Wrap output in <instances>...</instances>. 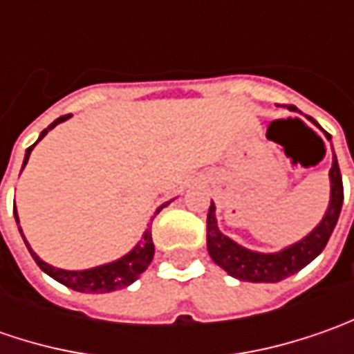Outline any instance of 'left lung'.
Returning <instances> with one entry per match:
<instances>
[{"label": "left lung", "instance_id": "left-lung-1", "mask_svg": "<svg viewBox=\"0 0 354 354\" xmlns=\"http://www.w3.org/2000/svg\"><path fill=\"white\" fill-rule=\"evenodd\" d=\"M329 175H331V203L321 225L309 236L278 254H258V252L246 250L225 236L216 226L214 205L211 203V209L207 214V248L214 264L221 266L234 278L254 281V283L260 281L274 283L279 279L290 278L292 274L306 268L327 246L343 207V179H341L337 157L333 159V167Z\"/></svg>", "mask_w": 354, "mask_h": 354}]
</instances>
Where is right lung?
<instances>
[{
    "label": "right lung",
    "mask_w": 354,
    "mask_h": 354,
    "mask_svg": "<svg viewBox=\"0 0 354 354\" xmlns=\"http://www.w3.org/2000/svg\"><path fill=\"white\" fill-rule=\"evenodd\" d=\"M66 118H71V114L57 118V120H55L47 129H43V133H41V138H39V140H43V138L47 136L48 129H53L57 124L64 122ZM39 140H37V142H39ZM35 145H37V143H33L31 147H27L23 167H25V163H27V159H29V156H31V149H33ZM163 207H167V205H163ZM163 207H159V211H161ZM13 214H15V221L19 223V218H17V211H13ZM19 232H21V228H19ZM23 240H25V238H23ZM25 244H27V242H25ZM27 248H29V244H27ZM29 252H31V256H33V260L37 262V266H39L45 274H48L50 278H55L57 281H61L62 286H66V288H71V290H76V292L106 293V292H116V290H122V288H126V286H129L131 281H136V279L140 278L143 272L147 270V266L151 264L156 246H153V240H151V228H149V230H145V234H143L142 244H138V246L129 252V254H126L124 258H120V260L112 262V264L100 266V268H92V270H84V272H66V270L53 268V266H48L47 262H43V260H41V258H39L31 248H29Z\"/></svg>",
    "instance_id": "right-lung-1"
}]
</instances>
